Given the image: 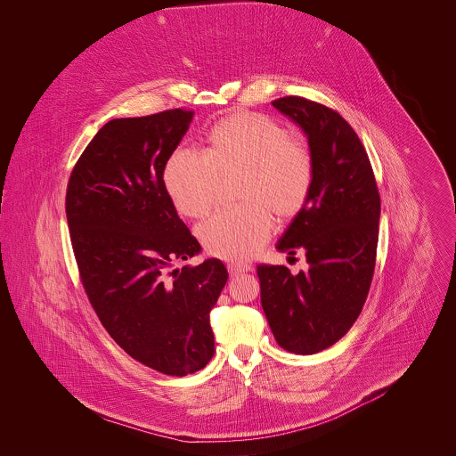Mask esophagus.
Masks as SVG:
<instances>
[{
	"label": "esophagus",
	"mask_w": 456,
	"mask_h": 456,
	"mask_svg": "<svg viewBox=\"0 0 456 456\" xmlns=\"http://www.w3.org/2000/svg\"><path fill=\"white\" fill-rule=\"evenodd\" d=\"M253 268L246 263H228V272L232 277L239 275V273H246V272H251Z\"/></svg>",
	"instance_id": "obj_1"
}]
</instances>
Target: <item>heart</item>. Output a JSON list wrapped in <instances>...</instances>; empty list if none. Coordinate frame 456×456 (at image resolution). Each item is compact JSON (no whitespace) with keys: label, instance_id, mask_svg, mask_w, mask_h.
<instances>
[{"label":"heart","instance_id":"heart-1","mask_svg":"<svg viewBox=\"0 0 456 456\" xmlns=\"http://www.w3.org/2000/svg\"><path fill=\"white\" fill-rule=\"evenodd\" d=\"M239 172L235 198L198 228L210 256L246 261L266 244L273 216L293 219L314 184L311 147L281 123L256 112H235L207 133L205 152L177 149L167 159L163 181L175 208L193 219L216 205L219 177Z\"/></svg>","mask_w":456,"mask_h":456}]
</instances>
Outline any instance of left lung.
Instances as JSON below:
<instances>
[{"instance_id": "obj_1", "label": "left lung", "mask_w": 456, "mask_h": 456, "mask_svg": "<svg viewBox=\"0 0 456 456\" xmlns=\"http://www.w3.org/2000/svg\"><path fill=\"white\" fill-rule=\"evenodd\" d=\"M272 105L302 126L314 158V184L275 249L304 253L309 270L261 263V305L277 344L314 354L360 316L376 268L381 198L356 131L333 109L304 96Z\"/></svg>"}]
</instances>
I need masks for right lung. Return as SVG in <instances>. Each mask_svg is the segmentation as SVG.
<instances>
[{
	"label": "right lung",
	"instance_id": "obj_1",
	"mask_svg": "<svg viewBox=\"0 0 456 456\" xmlns=\"http://www.w3.org/2000/svg\"><path fill=\"white\" fill-rule=\"evenodd\" d=\"M193 110L112 119L87 143L66 188L69 240L84 291L133 360L167 376L214 354L210 309L228 281L223 261L170 270L200 244L163 181Z\"/></svg>",
	"mask_w": 456,
	"mask_h": 456
}]
</instances>
